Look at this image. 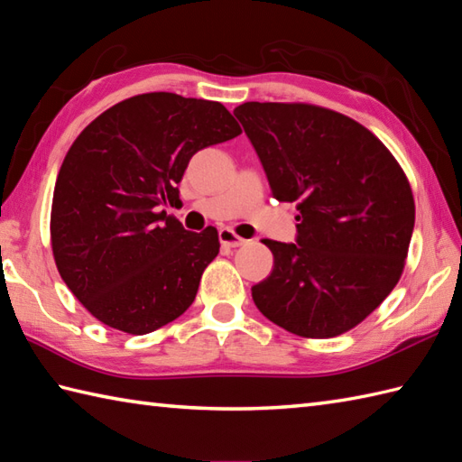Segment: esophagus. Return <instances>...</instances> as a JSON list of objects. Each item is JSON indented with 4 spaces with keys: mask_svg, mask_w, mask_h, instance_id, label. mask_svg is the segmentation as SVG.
<instances>
[{
    "mask_svg": "<svg viewBox=\"0 0 462 462\" xmlns=\"http://www.w3.org/2000/svg\"><path fill=\"white\" fill-rule=\"evenodd\" d=\"M219 241L223 247H241V245H245V239L235 235L231 229H219Z\"/></svg>",
    "mask_w": 462,
    "mask_h": 462,
    "instance_id": "esophagus-1",
    "label": "esophagus"
}]
</instances>
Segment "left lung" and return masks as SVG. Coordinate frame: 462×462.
<instances>
[{
  "instance_id": "8db88e82",
  "label": "left lung",
  "mask_w": 462,
  "mask_h": 462,
  "mask_svg": "<svg viewBox=\"0 0 462 462\" xmlns=\"http://www.w3.org/2000/svg\"><path fill=\"white\" fill-rule=\"evenodd\" d=\"M273 198L299 201L296 243L264 239L274 266L253 300L276 326L334 337L393 291L415 225L403 170L370 130L312 105L245 102L233 112Z\"/></svg>"
}]
</instances>
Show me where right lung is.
<instances>
[{"label":"right lung","instance_id":"obj_1","mask_svg":"<svg viewBox=\"0 0 462 462\" xmlns=\"http://www.w3.org/2000/svg\"><path fill=\"white\" fill-rule=\"evenodd\" d=\"M241 134L221 102L148 92L118 102L80 132L53 193L51 245L60 279L110 328L148 334L196 300L219 253L215 227L168 217L196 152Z\"/></svg>","mask_w":462,"mask_h":462}]
</instances>
